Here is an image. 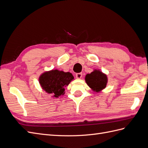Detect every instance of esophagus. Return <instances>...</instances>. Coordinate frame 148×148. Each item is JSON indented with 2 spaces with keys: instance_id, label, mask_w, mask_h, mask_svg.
<instances>
[{
  "instance_id": "obj_1",
  "label": "esophagus",
  "mask_w": 148,
  "mask_h": 148,
  "mask_svg": "<svg viewBox=\"0 0 148 148\" xmlns=\"http://www.w3.org/2000/svg\"><path fill=\"white\" fill-rule=\"evenodd\" d=\"M82 75H83L82 73H78L76 74V77H77V78L78 79H79L82 77Z\"/></svg>"
}]
</instances>
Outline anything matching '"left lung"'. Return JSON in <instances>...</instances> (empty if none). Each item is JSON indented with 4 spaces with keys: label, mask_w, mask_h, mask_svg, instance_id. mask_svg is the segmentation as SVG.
Returning a JSON list of instances; mask_svg holds the SVG:
<instances>
[{
    "label": "left lung",
    "mask_w": 148,
    "mask_h": 148,
    "mask_svg": "<svg viewBox=\"0 0 148 148\" xmlns=\"http://www.w3.org/2000/svg\"><path fill=\"white\" fill-rule=\"evenodd\" d=\"M85 80L88 86L96 92L105 88L107 83V76L99 70H95L90 74H87Z\"/></svg>",
    "instance_id": "obj_1"
}]
</instances>
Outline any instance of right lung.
Returning a JSON list of instances; mask_svg holds the SVG:
<instances>
[{
    "label": "right lung",
    "instance_id": "add662e5",
    "mask_svg": "<svg viewBox=\"0 0 148 148\" xmlns=\"http://www.w3.org/2000/svg\"><path fill=\"white\" fill-rule=\"evenodd\" d=\"M73 78V76L70 72L53 70L40 76L39 83L46 92L52 93L55 97H59L64 95L65 88Z\"/></svg>",
    "mask_w": 148,
    "mask_h": 148
}]
</instances>
